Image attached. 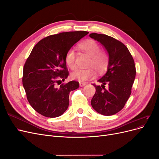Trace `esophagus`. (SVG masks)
Segmentation results:
<instances>
[{
    "instance_id": "1",
    "label": "esophagus",
    "mask_w": 159,
    "mask_h": 159,
    "mask_svg": "<svg viewBox=\"0 0 159 159\" xmlns=\"http://www.w3.org/2000/svg\"><path fill=\"white\" fill-rule=\"evenodd\" d=\"M85 85V83H84V82H80V87H83V86Z\"/></svg>"
}]
</instances>
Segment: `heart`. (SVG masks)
Returning a JSON list of instances; mask_svg holds the SVG:
<instances>
[{
	"label": "heart",
	"instance_id": "heart-1",
	"mask_svg": "<svg viewBox=\"0 0 159 159\" xmlns=\"http://www.w3.org/2000/svg\"><path fill=\"white\" fill-rule=\"evenodd\" d=\"M79 49L85 53L90 57L88 66L93 68L102 73L107 68L108 56L107 53L100 50L99 45L93 40H86L78 45ZM66 63L68 68L71 70L77 68L76 54L74 49H70L65 56ZM96 75L95 71L92 68L87 69H80L71 74V78L78 80L80 81H85L94 78Z\"/></svg>",
	"mask_w": 159,
	"mask_h": 159
}]
</instances>
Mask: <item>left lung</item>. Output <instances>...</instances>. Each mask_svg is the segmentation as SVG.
Here are the masks:
<instances>
[{
  "label": "left lung",
  "mask_w": 159,
  "mask_h": 159,
  "mask_svg": "<svg viewBox=\"0 0 159 159\" xmlns=\"http://www.w3.org/2000/svg\"><path fill=\"white\" fill-rule=\"evenodd\" d=\"M89 36L100 42L109 54L106 74L98 81L102 85L93 84L95 93L91 104L98 113L109 116L120 111L131 95L135 66L131 53L122 42L101 34L91 33ZM106 84L107 89L104 88Z\"/></svg>",
  "instance_id": "8db88e82"
}]
</instances>
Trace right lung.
Segmentation results:
<instances>
[{
  "label": "right lung",
  "instance_id": "add662e5",
  "mask_svg": "<svg viewBox=\"0 0 159 159\" xmlns=\"http://www.w3.org/2000/svg\"><path fill=\"white\" fill-rule=\"evenodd\" d=\"M88 33L61 32L43 38L33 48L24 66L22 84L28 102L43 116L59 117L68 109L70 91L79 88V82L71 81L59 88L56 85L69 75L66 53Z\"/></svg>",
  "mask_w": 159,
  "mask_h": 159
}]
</instances>
